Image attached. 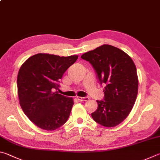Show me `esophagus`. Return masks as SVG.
Returning <instances> with one entry per match:
<instances>
[{
  "mask_svg": "<svg viewBox=\"0 0 160 160\" xmlns=\"http://www.w3.org/2000/svg\"><path fill=\"white\" fill-rule=\"evenodd\" d=\"M77 99L80 101H86L89 100V97H77Z\"/></svg>",
  "mask_w": 160,
  "mask_h": 160,
  "instance_id": "34e87169",
  "label": "esophagus"
}]
</instances>
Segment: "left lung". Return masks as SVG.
Instances as JSON below:
<instances>
[{"instance_id":"left-lung-1","label":"left lung","mask_w":160,"mask_h":160,"mask_svg":"<svg viewBox=\"0 0 160 160\" xmlns=\"http://www.w3.org/2000/svg\"><path fill=\"white\" fill-rule=\"evenodd\" d=\"M95 70L104 88L103 100L97 101L98 108L92 113L96 122L106 127L118 125L132 110L138 93L136 66L128 54L119 48L103 45L83 54Z\"/></svg>"}]
</instances>
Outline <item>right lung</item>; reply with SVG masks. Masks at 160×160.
<instances>
[{
	"mask_svg": "<svg viewBox=\"0 0 160 160\" xmlns=\"http://www.w3.org/2000/svg\"><path fill=\"white\" fill-rule=\"evenodd\" d=\"M78 58L40 53L28 58L20 68L17 80L20 106L40 128L55 130L67 121L73 100L54 89L59 88L60 79Z\"/></svg>",
	"mask_w": 160,
	"mask_h": 160,
	"instance_id": "obj_1",
	"label": "right lung"
}]
</instances>
